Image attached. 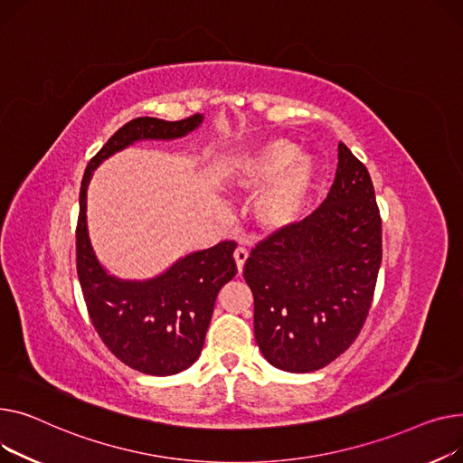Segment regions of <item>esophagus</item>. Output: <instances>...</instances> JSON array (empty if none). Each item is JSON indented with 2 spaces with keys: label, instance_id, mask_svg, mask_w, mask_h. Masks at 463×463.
Wrapping results in <instances>:
<instances>
[{
  "label": "esophagus",
  "instance_id": "1",
  "mask_svg": "<svg viewBox=\"0 0 463 463\" xmlns=\"http://www.w3.org/2000/svg\"><path fill=\"white\" fill-rule=\"evenodd\" d=\"M233 258H235V263H237V270L241 273L242 267H244V261H247V258H249V250H247V249H242V247H239V249H235Z\"/></svg>",
  "mask_w": 463,
  "mask_h": 463
}]
</instances>
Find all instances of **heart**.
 <instances>
[{
    "label": "heart",
    "instance_id": "heart-1",
    "mask_svg": "<svg viewBox=\"0 0 463 463\" xmlns=\"http://www.w3.org/2000/svg\"><path fill=\"white\" fill-rule=\"evenodd\" d=\"M230 184L239 194L256 196V219L269 232L293 228L308 205L314 188V165L308 155H297L288 140H273L235 158L230 166Z\"/></svg>",
    "mask_w": 463,
    "mask_h": 463
}]
</instances>
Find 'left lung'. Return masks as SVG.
<instances>
[{"label": "left lung", "instance_id": "obj_1", "mask_svg": "<svg viewBox=\"0 0 463 463\" xmlns=\"http://www.w3.org/2000/svg\"><path fill=\"white\" fill-rule=\"evenodd\" d=\"M379 265L382 216L373 184L340 142L325 202L293 228L258 242L244 263L263 357L297 373L340 357L366 321Z\"/></svg>", "mask_w": 463, "mask_h": 463}]
</instances>
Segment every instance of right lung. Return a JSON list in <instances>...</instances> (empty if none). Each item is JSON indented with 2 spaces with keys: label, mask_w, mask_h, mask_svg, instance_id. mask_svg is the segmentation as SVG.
Returning <instances> with one entry per match:
<instances>
[{
  "label": "right lung",
  "mask_w": 463,
  "mask_h": 463,
  "mask_svg": "<svg viewBox=\"0 0 463 463\" xmlns=\"http://www.w3.org/2000/svg\"><path fill=\"white\" fill-rule=\"evenodd\" d=\"M203 121L202 114L181 121L136 118L123 125L90 160L80 186L76 270L91 323L106 347L127 366L149 375L186 370L202 353L216 295L237 265V242L222 241L177 260L149 280H121L97 260L88 233V184L102 160L140 140H175Z\"/></svg>",
  "instance_id": "right-lung-1"
}]
</instances>
